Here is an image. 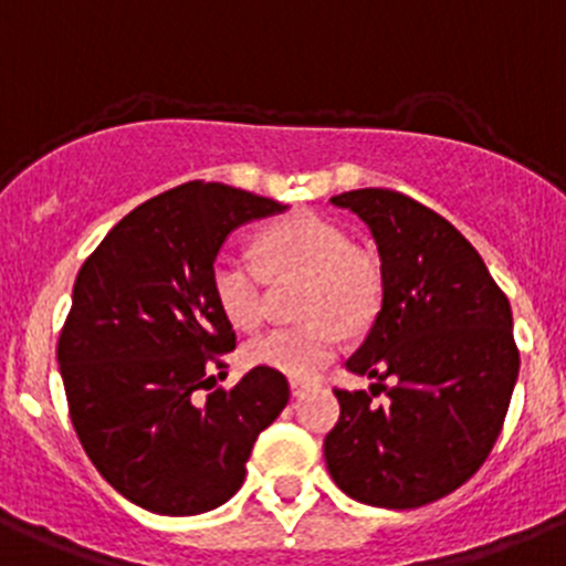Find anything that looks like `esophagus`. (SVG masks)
I'll list each match as a JSON object with an SVG mask.
<instances>
[{"label": "esophagus", "instance_id": "1", "mask_svg": "<svg viewBox=\"0 0 566 566\" xmlns=\"http://www.w3.org/2000/svg\"><path fill=\"white\" fill-rule=\"evenodd\" d=\"M307 388H310L307 379H295V377L290 379V390H293V396H301Z\"/></svg>", "mask_w": 566, "mask_h": 566}]
</instances>
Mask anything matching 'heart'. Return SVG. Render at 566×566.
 <instances>
[{"instance_id": "obj_1", "label": "heart", "mask_w": 566, "mask_h": 566, "mask_svg": "<svg viewBox=\"0 0 566 566\" xmlns=\"http://www.w3.org/2000/svg\"><path fill=\"white\" fill-rule=\"evenodd\" d=\"M259 248L279 276H307L301 315L307 324L273 329L245 346L248 366L271 368L284 377H315L343 340V326L368 324L379 301L377 268L352 251L346 231L332 220L298 211L262 231ZM214 307L237 329H256L265 318L262 276L240 256L214 259L209 273Z\"/></svg>"}]
</instances>
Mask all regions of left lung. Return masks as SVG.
Listing matches in <instances>:
<instances>
[{
    "label": "left lung",
    "instance_id": "obj_1",
    "mask_svg": "<svg viewBox=\"0 0 566 566\" xmlns=\"http://www.w3.org/2000/svg\"><path fill=\"white\" fill-rule=\"evenodd\" d=\"M329 203L371 231L382 301L346 360L377 382L335 390L326 469L357 503L419 509L467 483L503 430L520 374L511 304L472 242L408 195L352 189ZM374 387L388 403L370 405Z\"/></svg>",
    "mask_w": 566,
    "mask_h": 566
}]
</instances>
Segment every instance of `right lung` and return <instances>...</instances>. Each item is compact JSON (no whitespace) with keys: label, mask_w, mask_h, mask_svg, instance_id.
<instances>
[{"label":"right lung","mask_w":566,"mask_h":566,"mask_svg":"<svg viewBox=\"0 0 566 566\" xmlns=\"http://www.w3.org/2000/svg\"><path fill=\"white\" fill-rule=\"evenodd\" d=\"M284 209L184 184L125 214L77 273L57 340L69 416L97 472L139 509L195 516L234 497L253 441L287 405L271 368L211 388L237 337L209 287L231 231Z\"/></svg>","instance_id":"add662e5"}]
</instances>
